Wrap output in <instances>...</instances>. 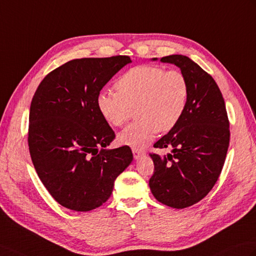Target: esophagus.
<instances>
[{"instance_id": "esophagus-1", "label": "esophagus", "mask_w": 256, "mask_h": 256, "mask_svg": "<svg viewBox=\"0 0 256 256\" xmlns=\"http://www.w3.org/2000/svg\"><path fill=\"white\" fill-rule=\"evenodd\" d=\"M132 152H133V156H134L135 159H138L140 156L145 155V152L144 150H136V148H132Z\"/></svg>"}]
</instances>
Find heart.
Listing matches in <instances>:
<instances>
[{
  "mask_svg": "<svg viewBox=\"0 0 256 256\" xmlns=\"http://www.w3.org/2000/svg\"><path fill=\"white\" fill-rule=\"evenodd\" d=\"M114 86L118 92L98 94V110L114 126H124L136 110L138 120L118 136L120 144L136 150L150 144L158 130L176 128L188 108L190 86L180 70L138 65L123 73Z\"/></svg>",
  "mask_w": 256,
  "mask_h": 256,
  "instance_id": "1",
  "label": "heart"
}]
</instances>
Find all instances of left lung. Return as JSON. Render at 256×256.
<instances>
[{
	"mask_svg": "<svg viewBox=\"0 0 256 256\" xmlns=\"http://www.w3.org/2000/svg\"><path fill=\"white\" fill-rule=\"evenodd\" d=\"M160 61L180 68L188 82L190 98L176 126L154 144L172 152L150 154L154 162L150 186L160 203L182 210L203 200L220 176L230 140L229 118L220 89L200 65L180 54Z\"/></svg>",
	"mask_w": 256,
	"mask_h": 256,
	"instance_id": "1",
	"label": "left lung"
}]
</instances>
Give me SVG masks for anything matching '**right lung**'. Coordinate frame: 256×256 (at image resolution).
<instances>
[{
    "label": "right lung",
    "instance_id": "right-lung-1",
    "mask_svg": "<svg viewBox=\"0 0 256 256\" xmlns=\"http://www.w3.org/2000/svg\"><path fill=\"white\" fill-rule=\"evenodd\" d=\"M130 62L128 56L75 58L48 74L34 94L28 126L32 162L48 192L68 210L88 212L102 205L133 160L128 146L104 150L116 134L97 106L101 89Z\"/></svg>",
    "mask_w": 256,
    "mask_h": 256
}]
</instances>
